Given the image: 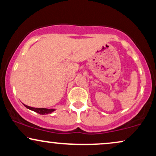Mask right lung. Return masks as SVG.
I'll return each instance as SVG.
<instances>
[{
    "label": "right lung",
    "instance_id": "1",
    "mask_svg": "<svg viewBox=\"0 0 156 156\" xmlns=\"http://www.w3.org/2000/svg\"><path fill=\"white\" fill-rule=\"evenodd\" d=\"M25 106L27 108L30 109V110L31 111H34V112L38 113L39 114H42V115H44V114H51L52 112H53L55 109H53V108H33V107H31V106H28V105H25Z\"/></svg>",
    "mask_w": 156,
    "mask_h": 156
}]
</instances>
